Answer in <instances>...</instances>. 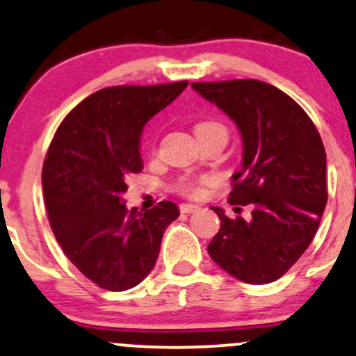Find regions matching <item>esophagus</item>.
<instances>
[{
    "label": "esophagus",
    "instance_id": "34e87169",
    "mask_svg": "<svg viewBox=\"0 0 356 356\" xmlns=\"http://www.w3.org/2000/svg\"><path fill=\"white\" fill-rule=\"evenodd\" d=\"M179 211H181L182 213H192V212L199 211V205H195V204H181V205H179Z\"/></svg>",
    "mask_w": 356,
    "mask_h": 356
}]
</instances>
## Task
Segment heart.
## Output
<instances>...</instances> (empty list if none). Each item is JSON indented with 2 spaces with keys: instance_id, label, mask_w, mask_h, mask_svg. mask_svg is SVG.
Segmentation results:
<instances>
[{
  "instance_id": "b5f03b06",
  "label": "heart",
  "mask_w": 356,
  "mask_h": 356,
  "mask_svg": "<svg viewBox=\"0 0 356 356\" xmlns=\"http://www.w3.org/2000/svg\"><path fill=\"white\" fill-rule=\"evenodd\" d=\"M212 132H225V126L219 121H213V119H205V121H199L195 124V134L197 137L212 134ZM156 151V147L151 145V152ZM211 181V177H179L177 181L172 184V191L177 194L186 195V197H200L204 194L205 184Z\"/></svg>"
}]
</instances>
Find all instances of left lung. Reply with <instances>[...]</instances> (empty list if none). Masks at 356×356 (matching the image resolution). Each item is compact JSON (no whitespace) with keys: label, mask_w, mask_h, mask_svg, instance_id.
<instances>
[{"label":"left lung","mask_w":356,"mask_h":356,"mask_svg":"<svg viewBox=\"0 0 356 356\" xmlns=\"http://www.w3.org/2000/svg\"><path fill=\"white\" fill-rule=\"evenodd\" d=\"M216 102L242 134L243 159L234 174L229 202L252 205V220L229 219L209 255L227 273L252 285L275 282L314 241L327 204V156L308 114L289 94L257 79L192 83Z\"/></svg>","instance_id":"1"}]
</instances>
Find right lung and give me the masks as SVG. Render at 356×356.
I'll list each match as a JSON object with an SVG mask.
<instances>
[{"label":"right lung","instance_id":"add662e5","mask_svg":"<svg viewBox=\"0 0 356 356\" xmlns=\"http://www.w3.org/2000/svg\"><path fill=\"white\" fill-rule=\"evenodd\" d=\"M189 81L113 86L71 111L51 140L42 191L51 230L86 278L111 292L143 282L161 250L162 234L179 217L164 200L145 212L127 211L121 195L143 170L140 132Z\"/></svg>","mask_w":356,"mask_h":356}]
</instances>
